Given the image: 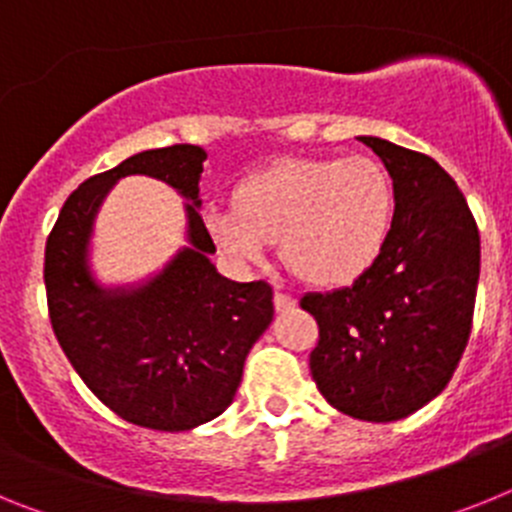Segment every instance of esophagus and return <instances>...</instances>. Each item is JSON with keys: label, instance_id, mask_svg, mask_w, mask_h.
Segmentation results:
<instances>
[{"label": "esophagus", "instance_id": "esophagus-1", "mask_svg": "<svg viewBox=\"0 0 512 512\" xmlns=\"http://www.w3.org/2000/svg\"><path fill=\"white\" fill-rule=\"evenodd\" d=\"M292 305H295V297L289 295V292H284L282 287L274 289V307H277L279 312L289 310V307H292Z\"/></svg>", "mask_w": 512, "mask_h": 512}]
</instances>
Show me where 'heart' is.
<instances>
[{
	"label": "heart",
	"mask_w": 512,
	"mask_h": 512,
	"mask_svg": "<svg viewBox=\"0 0 512 512\" xmlns=\"http://www.w3.org/2000/svg\"><path fill=\"white\" fill-rule=\"evenodd\" d=\"M392 217V179L372 158H289L246 179L238 207L207 212V228L235 261L264 259L271 238H282L300 277L336 287L379 259Z\"/></svg>",
	"instance_id": "1"
}]
</instances>
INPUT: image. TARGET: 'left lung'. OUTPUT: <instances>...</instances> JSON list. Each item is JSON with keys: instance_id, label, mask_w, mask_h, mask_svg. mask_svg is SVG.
Wrapping results in <instances>:
<instances>
[{"instance_id": "8db88e82", "label": "left lung", "mask_w": 512, "mask_h": 512, "mask_svg": "<svg viewBox=\"0 0 512 512\" xmlns=\"http://www.w3.org/2000/svg\"><path fill=\"white\" fill-rule=\"evenodd\" d=\"M384 161L395 217L379 259L348 287L300 300L318 320L310 372L351 418L390 423L441 395L472 333L479 230L456 182L425 153L361 135Z\"/></svg>"}]
</instances>
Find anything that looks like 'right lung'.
<instances>
[{
	"label": "right lung",
	"mask_w": 512,
	"mask_h": 512,
	"mask_svg": "<svg viewBox=\"0 0 512 512\" xmlns=\"http://www.w3.org/2000/svg\"><path fill=\"white\" fill-rule=\"evenodd\" d=\"M200 146L156 148L89 176L69 194L45 243L53 333L84 384L115 415L151 431H189L233 402L251 346L274 318L264 279L230 282L210 264L215 243L200 215ZM146 173L179 188L190 246L135 290L91 279L86 246L103 194L122 175Z\"/></svg>",
	"instance_id": "1"
}]
</instances>
